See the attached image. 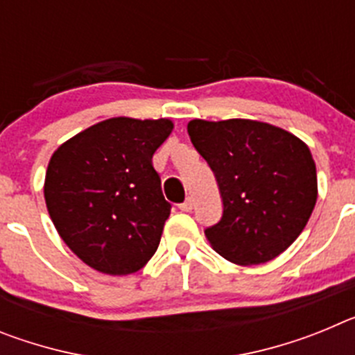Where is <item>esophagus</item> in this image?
<instances>
[{
	"mask_svg": "<svg viewBox=\"0 0 355 355\" xmlns=\"http://www.w3.org/2000/svg\"><path fill=\"white\" fill-rule=\"evenodd\" d=\"M192 208H193V199H192V197H188V199L184 200L183 205H180L181 211H192Z\"/></svg>",
	"mask_w": 355,
	"mask_h": 355,
	"instance_id": "1",
	"label": "esophagus"
}]
</instances>
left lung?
<instances>
[{"label":"left lung","instance_id":"1","mask_svg":"<svg viewBox=\"0 0 355 355\" xmlns=\"http://www.w3.org/2000/svg\"><path fill=\"white\" fill-rule=\"evenodd\" d=\"M222 197V218L205 234L236 265L277 258L306 227L318 197L311 150L277 126L249 119L188 122Z\"/></svg>","mask_w":355,"mask_h":355}]
</instances>
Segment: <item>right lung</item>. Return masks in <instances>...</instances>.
<instances>
[{"mask_svg":"<svg viewBox=\"0 0 355 355\" xmlns=\"http://www.w3.org/2000/svg\"><path fill=\"white\" fill-rule=\"evenodd\" d=\"M172 128L168 119H106L53 153L44 183L49 216L94 270L133 274L158 249L172 206L153 155Z\"/></svg>","mask_w":355,"mask_h":355,"instance_id":"obj_1","label":"right lung"}]
</instances>
